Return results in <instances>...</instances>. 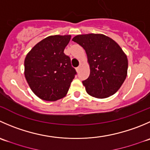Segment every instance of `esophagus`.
Masks as SVG:
<instances>
[{
    "label": "esophagus",
    "instance_id": "obj_1",
    "mask_svg": "<svg viewBox=\"0 0 150 150\" xmlns=\"http://www.w3.org/2000/svg\"><path fill=\"white\" fill-rule=\"evenodd\" d=\"M81 65H80V66H78V67L76 68V71H77V72H80V70H81Z\"/></svg>",
    "mask_w": 150,
    "mask_h": 150
}]
</instances>
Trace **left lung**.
<instances>
[{
  "instance_id": "left-lung-1",
  "label": "left lung",
  "mask_w": 150,
  "mask_h": 150,
  "mask_svg": "<svg viewBox=\"0 0 150 150\" xmlns=\"http://www.w3.org/2000/svg\"><path fill=\"white\" fill-rule=\"evenodd\" d=\"M72 41L83 47L88 57L90 75L83 81L86 92L97 98L115 94L127 77V56L114 40L103 34L78 35Z\"/></svg>"
}]
</instances>
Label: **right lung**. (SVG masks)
Wrapping results in <instances>:
<instances>
[{
	"label": "right lung",
	"mask_w": 150,
	"mask_h": 150,
	"mask_svg": "<svg viewBox=\"0 0 150 150\" xmlns=\"http://www.w3.org/2000/svg\"><path fill=\"white\" fill-rule=\"evenodd\" d=\"M70 35L50 36L36 44L25 59V77L30 89L46 101L63 98L77 74L64 50Z\"/></svg>",
	"instance_id": "obj_1"
}]
</instances>
